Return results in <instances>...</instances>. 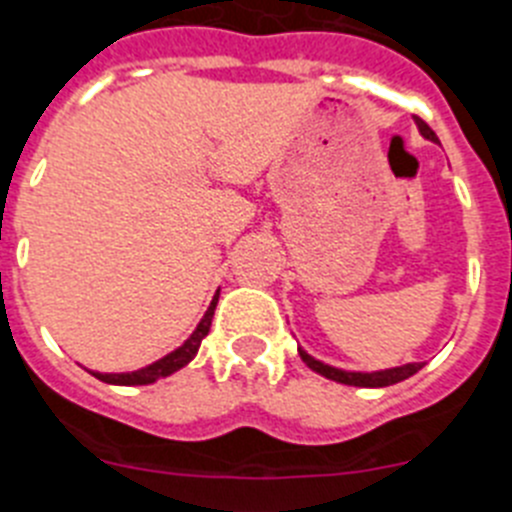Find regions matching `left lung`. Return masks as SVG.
<instances>
[{
	"label": "left lung",
	"mask_w": 512,
	"mask_h": 512,
	"mask_svg": "<svg viewBox=\"0 0 512 512\" xmlns=\"http://www.w3.org/2000/svg\"><path fill=\"white\" fill-rule=\"evenodd\" d=\"M413 119H416L418 130H421V135L426 137V140L439 142V137H436V132L431 130V127H428V124L423 122L421 117H413ZM298 354H301V359H303V362H306L308 367H311L313 372H319V375L329 377V380H334V382H342V385H354V388H388V385H395V382L408 380V377L416 375V372L423 367L421 362H411V365L393 367V370L349 372V370H339V367L324 365V362H319V359H313L308 352H303L301 347H298Z\"/></svg>",
	"instance_id": "left-lung-1"
}]
</instances>
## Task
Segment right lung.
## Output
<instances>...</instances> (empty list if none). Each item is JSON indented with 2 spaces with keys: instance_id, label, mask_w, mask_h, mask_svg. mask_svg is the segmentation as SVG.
<instances>
[{
  "instance_id": "1",
  "label": "right lung",
  "mask_w": 512,
  "mask_h": 512,
  "mask_svg": "<svg viewBox=\"0 0 512 512\" xmlns=\"http://www.w3.org/2000/svg\"><path fill=\"white\" fill-rule=\"evenodd\" d=\"M216 303H219V290H216L214 301H211L209 311L204 313V319L199 321L196 331L188 336L181 347L173 349L170 354H165L163 359H158V362H153V365H147V367H142V370H135V372H114V375L112 372H91V375L99 377L101 382H109V385H150V382L160 380V377L173 375V372H178L181 367H186L188 362L196 357V352H199L201 342H204V336L209 334V329H211V319H214Z\"/></svg>"
}]
</instances>
